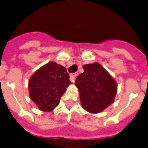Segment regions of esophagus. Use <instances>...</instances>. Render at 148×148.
<instances>
[{
  "mask_svg": "<svg viewBox=\"0 0 148 148\" xmlns=\"http://www.w3.org/2000/svg\"><path fill=\"white\" fill-rule=\"evenodd\" d=\"M77 75H78V73H74V74H70V80H71V82H74L76 77H77Z\"/></svg>",
  "mask_w": 148,
  "mask_h": 148,
  "instance_id": "34e87169",
  "label": "esophagus"
}]
</instances>
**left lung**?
<instances>
[{"mask_svg": "<svg viewBox=\"0 0 148 148\" xmlns=\"http://www.w3.org/2000/svg\"><path fill=\"white\" fill-rule=\"evenodd\" d=\"M83 73L77 77L81 104L86 111L99 113L114 101L118 86L115 80L99 63L84 65Z\"/></svg>", "mask_w": 148, "mask_h": 148, "instance_id": "obj_1", "label": "left lung"}]
</instances>
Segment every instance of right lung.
Instances as JSON below:
<instances>
[{"label":"right lung","mask_w":148,"mask_h":148,"mask_svg":"<svg viewBox=\"0 0 148 148\" xmlns=\"http://www.w3.org/2000/svg\"><path fill=\"white\" fill-rule=\"evenodd\" d=\"M66 69L55 62L41 66L30 77L28 90L31 100L40 110L51 112L71 84Z\"/></svg>","instance_id":"1"}]
</instances>
